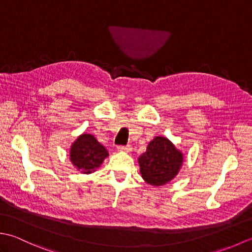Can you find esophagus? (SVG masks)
<instances>
[{
  "mask_svg": "<svg viewBox=\"0 0 252 252\" xmlns=\"http://www.w3.org/2000/svg\"><path fill=\"white\" fill-rule=\"evenodd\" d=\"M118 151H119V152H125V153H130V152H132V146H130V145L118 146Z\"/></svg>",
  "mask_w": 252,
  "mask_h": 252,
  "instance_id": "esophagus-1",
  "label": "esophagus"
}]
</instances>
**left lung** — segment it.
Returning <instances> with one entry per match:
<instances>
[{"mask_svg":"<svg viewBox=\"0 0 252 252\" xmlns=\"http://www.w3.org/2000/svg\"><path fill=\"white\" fill-rule=\"evenodd\" d=\"M137 161L144 181L158 187L168 184L178 175L184 162V154L169 138L156 136Z\"/></svg>","mask_w":252,"mask_h":252,"instance_id":"obj_1","label":"left lung"}]
</instances>
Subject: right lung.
<instances>
[{"label":"right lung","mask_w":252,"mask_h":252,"mask_svg":"<svg viewBox=\"0 0 252 252\" xmlns=\"http://www.w3.org/2000/svg\"><path fill=\"white\" fill-rule=\"evenodd\" d=\"M109 156L107 149L89 133H82L73 141L69 151L72 165L83 174H91L97 170Z\"/></svg>","instance_id":"add662e5"}]
</instances>
